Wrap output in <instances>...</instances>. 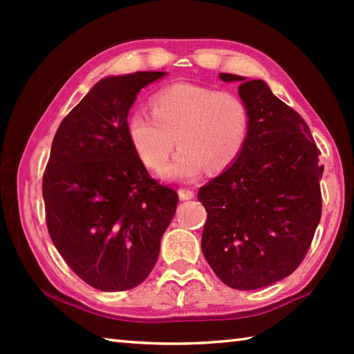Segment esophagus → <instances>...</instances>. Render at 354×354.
<instances>
[{"instance_id": "esophagus-1", "label": "esophagus", "mask_w": 354, "mask_h": 354, "mask_svg": "<svg viewBox=\"0 0 354 354\" xmlns=\"http://www.w3.org/2000/svg\"><path fill=\"white\" fill-rule=\"evenodd\" d=\"M178 194H179V198H181V200H190V198H194V196H195V192L189 189V187H179Z\"/></svg>"}]
</instances>
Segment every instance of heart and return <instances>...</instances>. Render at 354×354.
Returning a JSON list of instances; mask_svg holds the SVG:
<instances>
[{"label":"heart","instance_id":"heart-1","mask_svg":"<svg viewBox=\"0 0 354 354\" xmlns=\"http://www.w3.org/2000/svg\"><path fill=\"white\" fill-rule=\"evenodd\" d=\"M248 104L237 93L195 84H173L151 98V115L128 118V139L140 162L171 179H194L206 169L220 173L236 162L250 133Z\"/></svg>","mask_w":354,"mask_h":354}]
</instances>
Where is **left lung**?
Segmentation results:
<instances>
[{
	"label": "left lung",
	"mask_w": 354,
	"mask_h": 354,
	"mask_svg": "<svg viewBox=\"0 0 354 354\" xmlns=\"http://www.w3.org/2000/svg\"><path fill=\"white\" fill-rule=\"evenodd\" d=\"M218 76L241 82L251 123L236 162L198 192L207 212L201 250L226 286L253 290L289 277L308 254L322 217L323 165L306 122L266 82Z\"/></svg>",
	"instance_id": "1"
}]
</instances>
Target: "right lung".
<instances>
[{"mask_svg":"<svg viewBox=\"0 0 354 354\" xmlns=\"http://www.w3.org/2000/svg\"><path fill=\"white\" fill-rule=\"evenodd\" d=\"M165 71L104 77L65 117L44 173L45 220L59 254L103 292L142 284L159 256L178 194L149 176L128 139V113Z\"/></svg>","mask_w":354,"mask_h":354,"instance_id":"1","label":"right lung"}]
</instances>
